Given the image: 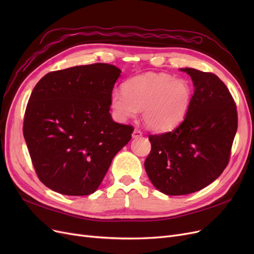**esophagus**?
<instances>
[{
    "instance_id": "obj_1",
    "label": "esophagus",
    "mask_w": 254,
    "mask_h": 254,
    "mask_svg": "<svg viewBox=\"0 0 254 254\" xmlns=\"http://www.w3.org/2000/svg\"><path fill=\"white\" fill-rule=\"evenodd\" d=\"M142 136V131L139 129H134L133 132H132V137L133 139H137V137H141Z\"/></svg>"
}]
</instances>
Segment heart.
<instances>
[{"label":"heart","instance_id":"heart-1","mask_svg":"<svg viewBox=\"0 0 254 254\" xmlns=\"http://www.w3.org/2000/svg\"><path fill=\"white\" fill-rule=\"evenodd\" d=\"M190 99L191 89L186 80L165 73H149L127 80L123 92L113 91L110 107L121 121L133 119L142 110L146 127L165 132L186 118Z\"/></svg>","mask_w":254,"mask_h":254}]
</instances>
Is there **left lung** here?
<instances>
[{
	"instance_id": "left-lung-1",
	"label": "left lung",
	"mask_w": 254,
	"mask_h": 254,
	"mask_svg": "<svg viewBox=\"0 0 254 254\" xmlns=\"http://www.w3.org/2000/svg\"><path fill=\"white\" fill-rule=\"evenodd\" d=\"M190 76L194 94L173 131L149 135L145 171L165 195H187L216 180L228 165L237 130V111L226 84L213 73L180 68Z\"/></svg>"
}]
</instances>
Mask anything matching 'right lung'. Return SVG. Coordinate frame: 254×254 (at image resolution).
<instances>
[{
    "label": "right lung",
    "instance_id": "1",
    "mask_svg": "<svg viewBox=\"0 0 254 254\" xmlns=\"http://www.w3.org/2000/svg\"><path fill=\"white\" fill-rule=\"evenodd\" d=\"M121 72L108 64L78 65L51 72L36 84L23 134L45 187L68 196L93 194L131 139L132 126L115 123L109 112Z\"/></svg>",
    "mask_w": 254,
    "mask_h": 254
}]
</instances>
